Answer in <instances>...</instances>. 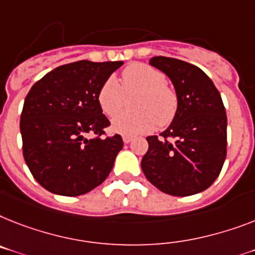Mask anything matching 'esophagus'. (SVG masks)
I'll use <instances>...</instances> for the list:
<instances>
[{"mask_svg": "<svg viewBox=\"0 0 255 255\" xmlns=\"http://www.w3.org/2000/svg\"><path fill=\"white\" fill-rule=\"evenodd\" d=\"M123 140H124V143H130L132 140V136H130V135H124L123 136Z\"/></svg>", "mask_w": 255, "mask_h": 255, "instance_id": "34e87169", "label": "esophagus"}]
</instances>
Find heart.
Wrapping results in <instances>:
<instances>
[{"mask_svg": "<svg viewBox=\"0 0 255 255\" xmlns=\"http://www.w3.org/2000/svg\"><path fill=\"white\" fill-rule=\"evenodd\" d=\"M123 86L113 77L108 78L98 92V102L104 115L112 117L124 108L125 94L138 92L132 108L112 120V130L124 135H139L159 126L165 128L176 117L178 99L176 92L165 85V75L156 67L146 64L126 66L121 77Z\"/></svg>", "mask_w": 255, "mask_h": 255, "instance_id": "b5f03b06", "label": "heart"}]
</instances>
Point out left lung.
Listing matches in <instances>:
<instances>
[{
    "label": "left lung",
    "mask_w": 255,
    "mask_h": 255,
    "mask_svg": "<svg viewBox=\"0 0 255 255\" xmlns=\"http://www.w3.org/2000/svg\"><path fill=\"white\" fill-rule=\"evenodd\" d=\"M150 65L169 77L176 90V117L160 135L147 136L142 159L147 180L163 193L188 197L210 188L227 156V115L222 96L198 66L157 56Z\"/></svg>",
    "instance_id": "left-lung-1"
}]
</instances>
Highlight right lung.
Here are the masks:
<instances>
[{"mask_svg": "<svg viewBox=\"0 0 255 255\" xmlns=\"http://www.w3.org/2000/svg\"><path fill=\"white\" fill-rule=\"evenodd\" d=\"M123 61L82 60L56 67L31 87L20 115L23 157L33 178L50 193L86 194L108 177L124 146L98 92ZM87 133L95 136L88 140Z\"/></svg>", "mask_w": 255, "mask_h": 255, "instance_id": "right-lung-1", "label": "right lung"}]
</instances>
